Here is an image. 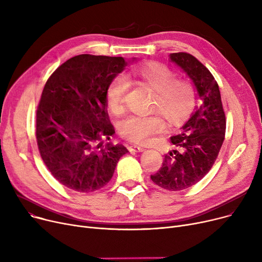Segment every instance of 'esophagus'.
<instances>
[{
  "instance_id": "34e87169",
  "label": "esophagus",
  "mask_w": 262,
  "mask_h": 262,
  "mask_svg": "<svg viewBox=\"0 0 262 262\" xmlns=\"http://www.w3.org/2000/svg\"><path fill=\"white\" fill-rule=\"evenodd\" d=\"M129 149L130 150H134V152H143L144 148L142 146H139V145H136V144H132L129 146Z\"/></svg>"
}]
</instances>
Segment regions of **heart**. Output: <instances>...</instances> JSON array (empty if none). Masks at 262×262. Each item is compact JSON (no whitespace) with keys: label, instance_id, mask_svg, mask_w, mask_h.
<instances>
[{"label":"heart","instance_id":"b5f03b06","mask_svg":"<svg viewBox=\"0 0 262 262\" xmlns=\"http://www.w3.org/2000/svg\"><path fill=\"white\" fill-rule=\"evenodd\" d=\"M127 77L152 91L148 112L157 114L146 117L129 116L119 121L118 133L129 141L149 143L164 127L162 118L169 125H177L194 107L195 96L189 82L176 78V73L161 62L145 61L136 64L128 71ZM125 91L126 84L121 77H115L109 81L105 100L110 112L114 114L120 112Z\"/></svg>","mask_w":262,"mask_h":262}]
</instances>
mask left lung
<instances>
[{
	"label": "left lung",
	"instance_id": "1",
	"mask_svg": "<svg viewBox=\"0 0 262 262\" xmlns=\"http://www.w3.org/2000/svg\"><path fill=\"white\" fill-rule=\"evenodd\" d=\"M170 61L191 79L198 105L183 130L170 138L175 148L164 155L150 180L166 190L181 191L199 183L212 168L225 138L226 119L219 85L208 69L185 52L170 54Z\"/></svg>",
	"mask_w": 262,
	"mask_h": 262
}]
</instances>
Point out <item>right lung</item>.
Masks as SVG:
<instances>
[{
	"instance_id": "obj_1",
	"label": "right lung",
	"mask_w": 262,
	"mask_h": 262,
	"mask_svg": "<svg viewBox=\"0 0 262 262\" xmlns=\"http://www.w3.org/2000/svg\"><path fill=\"white\" fill-rule=\"evenodd\" d=\"M126 63L123 57L81 54L46 82L36 114L37 145L49 171L69 189L90 193L103 188L128 152L123 144L104 143L115 134L105 91Z\"/></svg>"
}]
</instances>
